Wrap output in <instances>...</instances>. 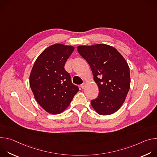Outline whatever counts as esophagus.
<instances>
[{
	"instance_id": "34e87169",
	"label": "esophagus",
	"mask_w": 157,
	"mask_h": 157,
	"mask_svg": "<svg viewBox=\"0 0 157 157\" xmlns=\"http://www.w3.org/2000/svg\"><path fill=\"white\" fill-rule=\"evenodd\" d=\"M86 83L85 82H84L82 84H81V87L82 88V89H84V87H85V86H86Z\"/></svg>"
}]
</instances>
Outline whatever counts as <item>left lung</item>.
<instances>
[{"label":"left lung","instance_id":"1","mask_svg":"<svg viewBox=\"0 0 157 157\" xmlns=\"http://www.w3.org/2000/svg\"><path fill=\"white\" fill-rule=\"evenodd\" d=\"M78 52L91 67L99 87L98 98L91 101L100 115L113 114L124 102L130 86L129 67L114 47L105 44L78 46Z\"/></svg>","mask_w":157,"mask_h":157}]
</instances>
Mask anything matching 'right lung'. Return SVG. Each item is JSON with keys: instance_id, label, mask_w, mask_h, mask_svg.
I'll return each instance as SVG.
<instances>
[{"instance_id": "right-lung-1", "label": "right lung", "mask_w": 157, "mask_h": 157, "mask_svg": "<svg viewBox=\"0 0 157 157\" xmlns=\"http://www.w3.org/2000/svg\"><path fill=\"white\" fill-rule=\"evenodd\" d=\"M74 49L63 44H53L39 55L33 64L30 86L36 101L50 114L61 113L79 91L64 69Z\"/></svg>"}]
</instances>
